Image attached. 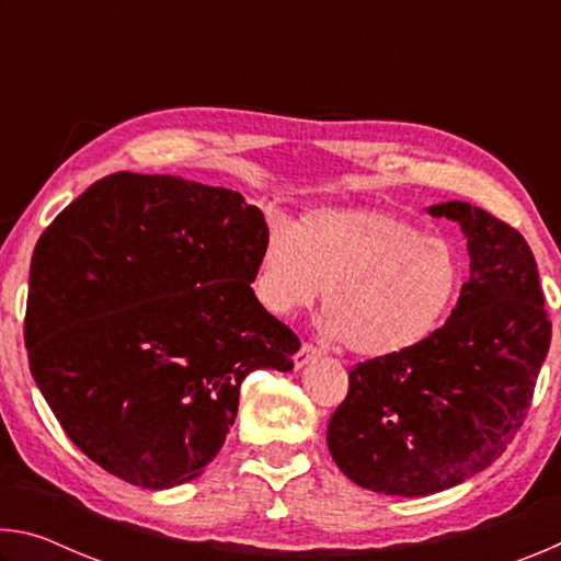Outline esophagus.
<instances>
[{
  "label": "esophagus",
  "mask_w": 561,
  "mask_h": 561,
  "mask_svg": "<svg viewBox=\"0 0 561 561\" xmlns=\"http://www.w3.org/2000/svg\"><path fill=\"white\" fill-rule=\"evenodd\" d=\"M319 356V348L311 346V344H301V348L297 351V356H294V366L304 368L309 364V360H314Z\"/></svg>",
  "instance_id": "1"
}]
</instances>
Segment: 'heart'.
<instances>
[{
	"mask_svg": "<svg viewBox=\"0 0 561 561\" xmlns=\"http://www.w3.org/2000/svg\"><path fill=\"white\" fill-rule=\"evenodd\" d=\"M465 260L403 217L368 207H314L264 230L252 291L272 317L324 297L327 334L360 358L405 354L438 331L458 304Z\"/></svg>",
	"mask_w": 561,
	"mask_h": 561,
	"instance_id": "heart-1",
	"label": "heart"
}]
</instances>
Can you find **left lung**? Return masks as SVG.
<instances>
[{"mask_svg": "<svg viewBox=\"0 0 561 561\" xmlns=\"http://www.w3.org/2000/svg\"><path fill=\"white\" fill-rule=\"evenodd\" d=\"M428 213L468 237L470 279L428 341L351 368L327 428L339 470L383 495H433L495 462L527 417L552 341L525 237L470 203Z\"/></svg>", "mask_w": 561, "mask_h": 561, "instance_id": "8db88e82", "label": "left lung"}]
</instances>
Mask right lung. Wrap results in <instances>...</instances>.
I'll return each instance as SVG.
<instances>
[{"label":"right lung","instance_id":"1","mask_svg":"<svg viewBox=\"0 0 561 561\" xmlns=\"http://www.w3.org/2000/svg\"><path fill=\"white\" fill-rule=\"evenodd\" d=\"M264 215L240 193L113 173L34 247L24 344L83 455L168 490L220 453L250 371H291L299 339L252 291Z\"/></svg>","mask_w":561,"mask_h":561}]
</instances>
